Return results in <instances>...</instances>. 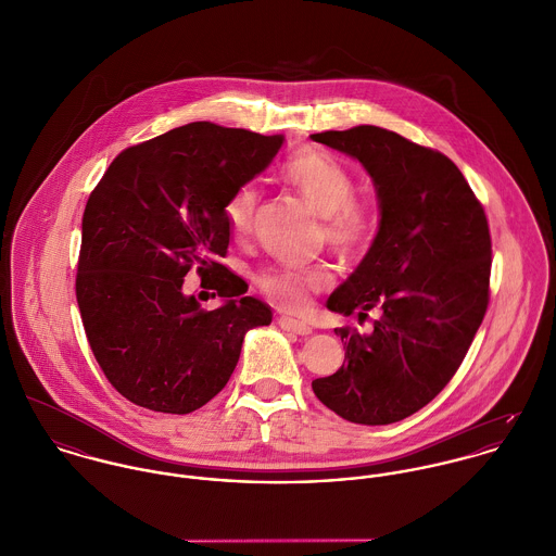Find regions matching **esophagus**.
<instances>
[{
  "instance_id": "1",
  "label": "esophagus",
  "mask_w": 556,
  "mask_h": 556,
  "mask_svg": "<svg viewBox=\"0 0 556 556\" xmlns=\"http://www.w3.org/2000/svg\"><path fill=\"white\" fill-rule=\"evenodd\" d=\"M279 327L283 329V331H288V333H296V334H312V327L309 325H305L303 320H296V318H290V316H281L279 318Z\"/></svg>"
}]
</instances>
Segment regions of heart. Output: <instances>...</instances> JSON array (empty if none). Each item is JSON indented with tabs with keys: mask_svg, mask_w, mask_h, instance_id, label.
Returning a JSON list of instances; mask_svg holds the SVG:
<instances>
[{
	"mask_svg": "<svg viewBox=\"0 0 556 556\" xmlns=\"http://www.w3.org/2000/svg\"><path fill=\"white\" fill-rule=\"evenodd\" d=\"M283 178L307 204L325 217V238L343 255L363 253L374 233L376 217L369 206L354 200L356 182L345 165L323 150H303L283 165ZM260 191L242 185L229 198L225 217L236 233H247L255 219ZM331 281L323 266H270L257 275V286L266 296L283 307H301L312 292H320Z\"/></svg>",
	"mask_w": 556,
	"mask_h": 556,
	"instance_id": "b5f03b06",
	"label": "heart"
}]
</instances>
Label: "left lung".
<instances>
[{
	"label": "left lung",
	"mask_w": 556,
	"mask_h": 556,
	"mask_svg": "<svg viewBox=\"0 0 556 556\" xmlns=\"http://www.w3.org/2000/svg\"><path fill=\"white\" fill-rule=\"evenodd\" d=\"M358 161L378 198V231L327 307L374 331L334 329L345 358L316 397L345 421L389 426L430 404L462 365L488 309V219L444 154L380 126L312 135Z\"/></svg>",
	"instance_id": "1"
}]
</instances>
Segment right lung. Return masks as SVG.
I'll return each instance as SVG.
<instances>
[{"mask_svg":"<svg viewBox=\"0 0 556 556\" xmlns=\"http://www.w3.org/2000/svg\"><path fill=\"white\" fill-rule=\"evenodd\" d=\"M283 135L191 122L113 159L92 191L77 270L90 348L128 402L187 415L227 384L244 341L273 312L229 273V198L262 174ZM195 265L224 303L206 313L184 294ZM215 296V294H213Z\"/></svg>","mask_w":556,"mask_h":556,"instance_id":"obj_1","label":"right lung"}]
</instances>
